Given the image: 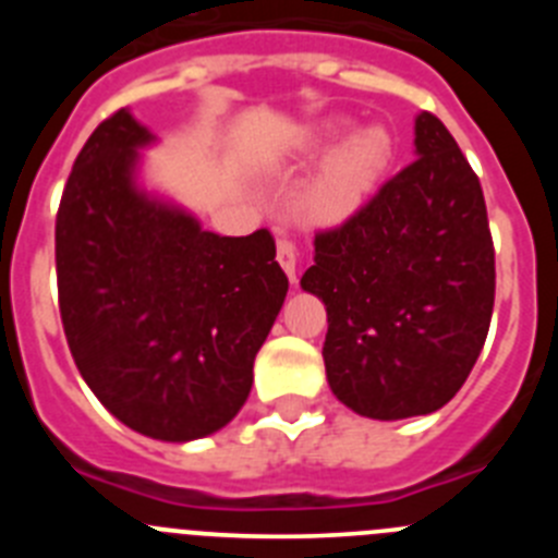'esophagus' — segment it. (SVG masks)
<instances>
[{
    "label": "esophagus",
    "instance_id": "obj_1",
    "mask_svg": "<svg viewBox=\"0 0 558 558\" xmlns=\"http://www.w3.org/2000/svg\"><path fill=\"white\" fill-rule=\"evenodd\" d=\"M295 256H299L295 243L293 240H288V236H282V240L276 243V259H279V265L284 268V274H288L290 282H295Z\"/></svg>",
    "mask_w": 558,
    "mask_h": 558
}]
</instances>
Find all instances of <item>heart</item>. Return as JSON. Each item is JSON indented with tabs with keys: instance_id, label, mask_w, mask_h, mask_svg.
<instances>
[{
	"instance_id": "obj_1",
	"label": "heart",
	"mask_w": 558,
	"mask_h": 558,
	"mask_svg": "<svg viewBox=\"0 0 558 558\" xmlns=\"http://www.w3.org/2000/svg\"><path fill=\"white\" fill-rule=\"evenodd\" d=\"M388 161H391V140L383 128H366L349 136L329 156L322 175L310 186L304 198L310 218L315 223H343L352 218L383 179Z\"/></svg>"
}]
</instances>
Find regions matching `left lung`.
<instances>
[{"instance_id": "1", "label": "left lung", "mask_w": 558, "mask_h": 558, "mask_svg": "<svg viewBox=\"0 0 558 558\" xmlns=\"http://www.w3.org/2000/svg\"><path fill=\"white\" fill-rule=\"evenodd\" d=\"M416 156L352 218L315 234V265L302 276L327 307L329 388L386 422L456 397L495 307L481 181L430 111L416 117Z\"/></svg>"}]
</instances>
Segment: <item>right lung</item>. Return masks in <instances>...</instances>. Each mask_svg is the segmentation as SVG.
I'll use <instances>...</instances> for the list:
<instances>
[{"instance_id":"right-lung-1","label":"right lung","mask_w":558,"mask_h":558,"mask_svg":"<svg viewBox=\"0 0 558 558\" xmlns=\"http://www.w3.org/2000/svg\"><path fill=\"white\" fill-rule=\"evenodd\" d=\"M150 131L125 108L88 136L56 218L58 307L77 372L122 425L190 441L236 416L288 295L268 229L220 236L133 184Z\"/></svg>"}]
</instances>
